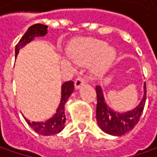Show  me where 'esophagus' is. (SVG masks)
Listing matches in <instances>:
<instances>
[{"mask_svg": "<svg viewBox=\"0 0 157 157\" xmlns=\"http://www.w3.org/2000/svg\"><path fill=\"white\" fill-rule=\"evenodd\" d=\"M85 83H86V78L83 77H78L75 80V87L78 89V88L80 87L82 85H84Z\"/></svg>", "mask_w": 157, "mask_h": 157, "instance_id": "1", "label": "esophagus"}]
</instances>
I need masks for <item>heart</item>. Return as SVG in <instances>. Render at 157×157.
Masks as SVG:
<instances>
[{
	"label": "heart",
	"mask_w": 157,
	"mask_h": 157,
	"mask_svg": "<svg viewBox=\"0 0 157 157\" xmlns=\"http://www.w3.org/2000/svg\"><path fill=\"white\" fill-rule=\"evenodd\" d=\"M71 57L78 63H92V71L95 74H102L110 67L116 57V51L106 46L104 41L94 38H83L70 49Z\"/></svg>",
	"instance_id": "1"
}]
</instances>
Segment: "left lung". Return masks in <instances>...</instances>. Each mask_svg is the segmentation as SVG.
Instances as JSON below:
<instances>
[{
	"label": "left lung",
	"mask_w": 157,
	"mask_h": 157,
	"mask_svg": "<svg viewBox=\"0 0 157 157\" xmlns=\"http://www.w3.org/2000/svg\"><path fill=\"white\" fill-rule=\"evenodd\" d=\"M144 94L140 104L133 110L126 113H116L108 107L104 100L102 89L96 86L97 107L96 119L100 129L112 136H122L128 132L138 123L146 102V83H144Z\"/></svg>",
	"instance_id": "8db88e82"
}]
</instances>
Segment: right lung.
Wrapping results in <instances>:
<instances>
[{"instance_id": "right-lung-1", "label": "right lung", "mask_w": 157, "mask_h": 157, "mask_svg": "<svg viewBox=\"0 0 157 157\" xmlns=\"http://www.w3.org/2000/svg\"><path fill=\"white\" fill-rule=\"evenodd\" d=\"M47 28L48 26L36 23L28 29L25 34L22 36L18 44L15 45V57L19 53L20 49H21L24 45H26L28 43L31 42L36 36H44L47 34ZM74 90V84L72 81L64 82L62 85L61 89V101L57 107L56 113L53 115V117L45 121H29L28 119L24 117L27 122L34 131L38 133L42 136H52L56 135L57 133L61 132L64 128V123L66 121L65 114H64V105L70 97V95L72 94Z\"/></svg>"}]
</instances>
